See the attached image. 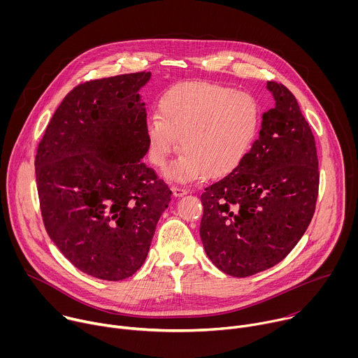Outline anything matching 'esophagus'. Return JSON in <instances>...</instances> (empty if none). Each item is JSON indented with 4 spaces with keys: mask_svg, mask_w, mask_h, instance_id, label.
<instances>
[{
    "mask_svg": "<svg viewBox=\"0 0 358 358\" xmlns=\"http://www.w3.org/2000/svg\"><path fill=\"white\" fill-rule=\"evenodd\" d=\"M171 191H173L174 196H182V195H185L188 192L185 188H180V187H173Z\"/></svg>",
    "mask_w": 358,
    "mask_h": 358,
    "instance_id": "34e87169",
    "label": "esophagus"
}]
</instances>
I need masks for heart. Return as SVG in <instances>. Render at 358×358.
Wrapping results in <instances>:
<instances>
[{"label":"heart","instance_id":"obj_1","mask_svg":"<svg viewBox=\"0 0 358 358\" xmlns=\"http://www.w3.org/2000/svg\"><path fill=\"white\" fill-rule=\"evenodd\" d=\"M258 127L259 108L248 93L213 82H184L162 96L159 116L145 120L148 160L164 169L180 140L184 152L166 171L169 180L221 178L242 164Z\"/></svg>","mask_w":358,"mask_h":358}]
</instances>
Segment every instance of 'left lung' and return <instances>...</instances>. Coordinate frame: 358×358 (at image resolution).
I'll list each match as a JSON object with an SVG mask.
<instances>
[{
	"label": "left lung",
	"mask_w": 358,
	"mask_h": 358,
	"mask_svg": "<svg viewBox=\"0 0 358 358\" xmlns=\"http://www.w3.org/2000/svg\"><path fill=\"white\" fill-rule=\"evenodd\" d=\"M266 87L276 103L262 116L259 138L235 171L201 195L203 249L235 278L285 259L308 229L319 194L312 129L286 86L268 82Z\"/></svg>",
	"instance_id": "obj_1"
}]
</instances>
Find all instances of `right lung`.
Wrapping results in <instances>:
<instances>
[{"label":"right lung","mask_w":358,"mask_h":358,"mask_svg":"<svg viewBox=\"0 0 358 358\" xmlns=\"http://www.w3.org/2000/svg\"><path fill=\"white\" fill-rule=\"evenodd\" d=\"M150 72L73 87L50 119L35 157L41 214L49 238L79 271L123 280L144 264L169 185L147 155L138 90Z\"/></svg>","instance_id":"add662e5"}]
</instances>
